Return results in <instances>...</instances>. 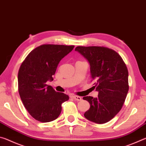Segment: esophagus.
<instances>
[{"label":"esophagus","instance_id":"obj_1","mask_svg":"<svg viewBox=\"0 0 146 146\" xmlns=\"http://www.w3.org/2000/svg\"><path fill=\"white\" fill-rule=\"evenodd\" d=\"M72 98H73V99H75L77 101H80L81 100H82V98H81L80 97H79V96H76V95H73Z\"/></svg>","mask_w":146,"mask_h":146}]
</instances>
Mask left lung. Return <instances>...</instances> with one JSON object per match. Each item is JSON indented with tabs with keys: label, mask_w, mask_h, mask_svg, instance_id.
<instances>
[{
	"label": "left lung",
	"mask_w": 146,
	"mask_h": 146,
	"mask_svg": "<svg viewBox=\"0 0 146 146\" xmlns=\"http://www.w3.org/2000/svg\"><path fill=\"white\" fill-rule=\"evenodd\" d=\"M90 64L91 81L98 91V97H84L90 108L84 113L97 123L109 122L122 109L129 90L128 70L123 59L112 49L104 46H77Z\"/></svg>",
	"instance_id": "8db88e82"
}]
</instances>
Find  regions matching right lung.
I'll return each instance as SVG.
<instances>
[{
  "label": "right lung",
  "mask_w": 146,
  "mask_h": 146,
  "mask_svg": "<svg viewBox=\"0 0 146 146\" xmlns=\"http://www.w3.org/2000/svg\"><path fill=\"white\" fill-rule=\"evenodd\" d=\"M75 46L42 44L32 50L22 63L18 73V88L24 107L32 117L40 122L56 119L62 104L69 96L56 92L48 80H53L59 62Z\"/></svg>",
  "instance_id": "1"
}]
</instances>
